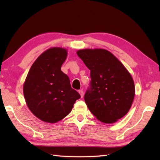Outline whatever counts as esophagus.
Returning <instances> with one entry per match:
<instances>
[{
  "mask_svg": "<svg viewBox=\"0 0 160 160\" xmlns=\"http://www.w3.org/2000/svg\"><path fill=\"white\" fill-rule=\"evenodd\" d=\"M78 93H80L81 98H83V96H84V92H83V91H82V90H80L79 91H78Z\"/></svg>",
  "mask_w": 160,
  "mask_h": 160,
  "instance_id": "34e87169",
  "label": "esophagus"
}]
</instances>
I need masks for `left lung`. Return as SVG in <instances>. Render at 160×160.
Returning <instances> with one entry per match:
<instances>
[{
    "label": "left lung",
    "mask_w": 160,
    "mask_h": 160,
    "mask_svg": "<svg viewBox=\"0 0 160 160\" xmlns=\"http://www.w3.org/2000/svg\"><path fill=\"white\" fill-rule=\"evenodd\" d=\"M77 54L91 71V87L84 95L89 111L106 124L123 118L135 97L131 73L113 53L104 49H80Z\"/></svg>",
    "instance_id": "1"
}]
</instances>
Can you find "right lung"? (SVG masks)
<instances>
[{
    "label": "right lung",
    "instance_id": "obj_1",
    "mask_svg": "<svg viewBox=\"0 0 160 160\" xmlns=\"http://www.w3.org/2000/svg\"><path fill=\"white\" fill-rule=\"evenodd\" d=\"M67 50L53 47L38 57L30 68L23 94L29 109L47 123H56L69 114L80 94L71 87L69 78L61 71Z\"/></svg>",
    "mask_w": 160,
    "mask_h": 160
}]
</instances>
